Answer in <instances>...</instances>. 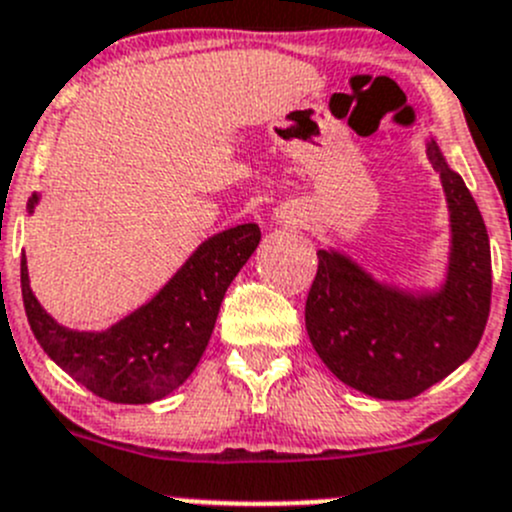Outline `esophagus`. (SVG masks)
<instances>
[{
  "label": "esophagus",
  "mask_w": 512,
  "mask_h": 512,
  "mask_svg": "<svg viewBox=\"0 0 512 512\" xmlns=\"http://www.w3.org/2000/svg\"><path fill=\"white\" fill-rule=\"evenodd\" d=\"M280 220L290 222V225H297V222H300V217H297V215H280Z\"/></svg>",
  "instance_id": "1"
}]
</instances>
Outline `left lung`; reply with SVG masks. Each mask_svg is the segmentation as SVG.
Returning a JSON list of instances; mask_svg holds the SVG:
<instances>
[{
	"label": "left lung",
	"mask_w": 512,
	"mask_h": 512,
	"mask_svg": "<svg viewBox=\"0 0 512 512\" xmlns=\"http://www.w3.org/2000/svg\"><path fill=\"white\" fill-rule=\"evenodd\" d=\"M428 157L440 172L450 212L445 282L408 292L377 282L335 250H317L305 305L312 347L327 370L377 400H410L448 377L478 347L490 312V242L483 215L438 142Z\"/></svg>",
	"instance_id": "1"
}]
</instances>
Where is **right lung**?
Wrapping results in <instances>:
<instances>
[{
  "label": "right lung",
  "instance_id": "add662e5",
  "mask_svg": "<svg viewBox=\"0 0 512 512\" xmlns=\"http://www.w3.org/2000/svg\"><path fill=\"white\" fill-rule=\"evenodd\" d=\"M37 202L34 192L29 212ZM257 245L255 222L207 237L150 302L102 332L59 325L34 297L22 255L24 312L42 350L79 385L109 403H155L192 375L215 330L227 287Z\"/></svg>",
  "mask_w": 512,
  "mask_h": 512
}]
</instances>
